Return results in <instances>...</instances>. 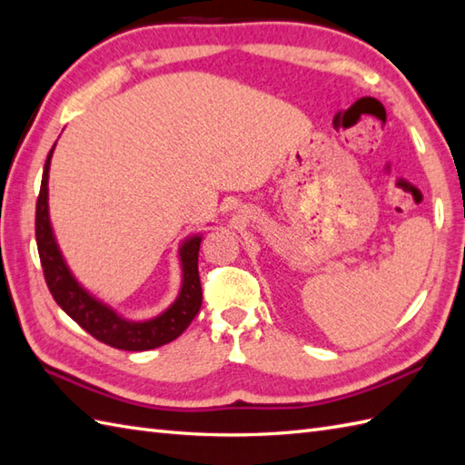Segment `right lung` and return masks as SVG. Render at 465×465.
Segmentation results:
<instances>
[{
    "instance_id": "add662e5",
    "label": "right lung",
    "mask_w": 465,
    "mask_h": 465,
    "mask_svg": "<svg viewBox=\"0 0 465 465\" xmlns=\"http://www.w3.org/2000/svg\"><path fill=\"white\" fill-rule=\"evenodd\" d=\"M54 145L51 147L47 162H45L35 214L39 258L45 280H47L54 302L84 331L110 347L122 351H150L173 341L193 322L203 302L197 266L203 232H191L181 241L177 248V260L181 268V286L177 298L162 313L153 315L150 320L126 318V315L112 308L110 303L100 300L88 288H84L83 282L74 276L71 266L66 264V258L59 242H56L49 214V169Z\"/></svg>"
}]
</instances>
